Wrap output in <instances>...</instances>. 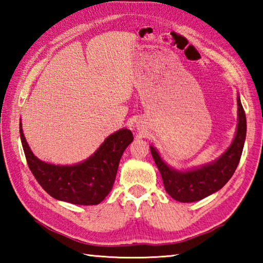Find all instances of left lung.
Masks as SVG:
<instances>
[{"label": "left lung", "instance_id": "obj_1", "mask_svg": "<svg viewBox=\"0 0 263 263\" xmlns=\"http://www.w3.org/2000/svg\"><path fill=\"white\" fill-rule=\"evenodd\" d=\"M239 123L237 135L230 148L213 163L189 172H177L164 163L154 147L151 153L161 174L164 189L176 201L196 202L221 189L234 174L241 158L246 138V115L238 97Z\"/></svg>", "mask_w": 263, "mask_h": 263}]
</instances>
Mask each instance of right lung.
Masks as SVG:
<instances>
[{
    "instance_id": "add662e5",
    "label": "right lung",
    "mask_w": 263,
    "mask_h": 263,
    "mask_svg": "<svg viewBox=\"0 0 263 263\" xmlns=\"http://www.w3.org/2000/svg\"><path fill=\"white\" fill-rule=\"evenodd\" d=\"M20 133L26 162L42 188L53 198L79 205H96L103 201L112 188L124 151L133 140L132 132L123 128L106 138L84 162L55 166L34 157L24 138L22 124Z\"/></svg>"
}]
</instances>
